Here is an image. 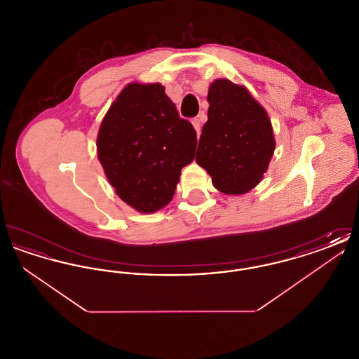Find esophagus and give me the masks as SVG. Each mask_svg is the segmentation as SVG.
<instances>
[{
  "instance_id": "34e87169",
  "label": "esophagus",
  "mask_w": 359,
  "mask_h": 359,
  "mask_svg": "<svg viewBox=\"0 0 359 359\" xmlns=\"http://www.w3.org/2000/svg\"><path fill=\"white\" fill-rule=\"evenodd\" d=\"M205 120V114L203 113H201L196 118H194L192 120V125H194V128H195V130H196V133H198V137L201 135V130H202V123H203V121Z\"/></svg>"
}]
</instances>
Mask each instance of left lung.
Segmentation results:
<instances>
[{
  "label": "left lung",
  "mask_w": 359,
  "mask_h": 359,
  "mask_svg": "<svg viewBox=\"0 0 359 359\" xmlns=\"http://www.w3.org/2000/svg\"><path fill=\"white\" fill-rule=\"evenodd\" d=\"M208 120L203 125L196 163L212 184L227 195H241L261 182L274 152L271 120L249 91L227 79L210 86Z\"/></svg>",
  "instance_id": "obj_1"
}]
</instances>
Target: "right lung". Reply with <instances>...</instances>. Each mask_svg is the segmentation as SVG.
<instances>
[{"mask_svg":"<svg viewBox=\"0 0 359 359\" xmlns=\"http://www.w3.org/2000/svg\"><path fill=\"white\" fill-rule=\"evenodd\" d=\"M196 132L158 83L126 86L104 116L98 158L121 199L141 212L171 202L183 167L195 157Z\"/></svg>","mask_w":359,"mask_h":359,"instance_id":"right-lung-1","label":"right lung"}]
</instances>
